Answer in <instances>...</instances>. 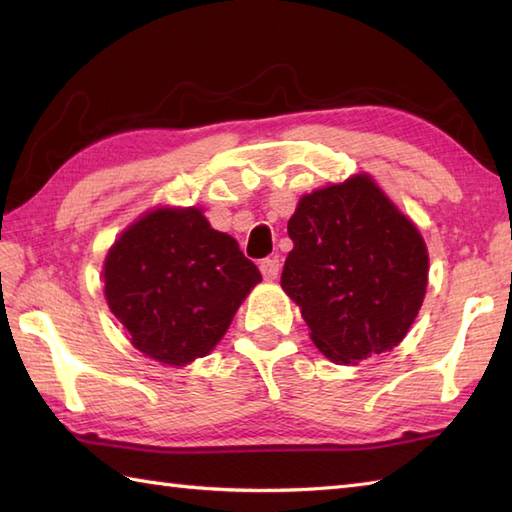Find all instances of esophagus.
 <instances>
[{"instance_id":"esophagus-1","label":"esophagus","mask_w":512,"mask_h":512,"mask_svg":"<svg viewBox=\"0 0 512 512\" xmlns=\"http://www.w3.org/2000/svg\"><path fill=\"white\" fill-rule=\"evenodd\" d=\"M259 270H262V275H264V279H266V281H273V279H277L279 270H281L279 259H277V257L262 259V262H259Z\"/></svg>"}]
</instances>
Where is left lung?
<instances>
[{
    "label": "left lung",
    "instance_id": "8db88e82",
    "mask_svg": "<svg viewBox=\"0 0 512 512\" xmlns=\"http://www.w3.org/2000/svg\"><path fill=\"white\" fill-rule=\"evenodd\" d=\"M295 248L281 288L332 363L391 352L416 321L429 279L427 244L372 176L306 193L288 220Z\"/></svg>",
    "mask_w": 512,
    "mask_h": 512
}]
</instances>
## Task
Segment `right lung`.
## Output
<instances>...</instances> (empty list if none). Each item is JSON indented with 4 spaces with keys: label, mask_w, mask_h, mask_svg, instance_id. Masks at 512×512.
I'll list each match as a JSON object with an SVG mask.
<instances>
[{
    "label": "right lung",
    "mask_w": 512,
    "mask_h": 512,
    "mask_svg": "<svg viewBox=\"0 0 512 512\" xmlns=\"http://www.w3.org/2000/svg\"><path fill=\"white\" fill-rule=\"evenodd\" d=\"M103 281L107 306L136 350L184 367L222 341L262 275L198 206H158L118 235Z\"/></svg>",
    "instance_id": "add662e5"
}]
</instances>
